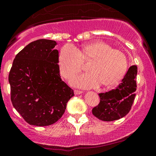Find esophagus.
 <instances>
[{"label": "esophagus", "mask_w": 156, "mask_h": 156, "mask_svg": "<svg viewBox=\"0 0 156 156\" xmlns=\"http://www.w3.org/2000/svg\"><path fill=\"white\" fill-rule=\"evenodd\" d=\"M74 94L76 95H78V94H83V91H78V90H75L74 91Z\"/></svg>", "instance_id": "34e87169"}]
</instances>
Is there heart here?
<instances>
[{
    "mask_svg": "<svg viewBox=\"0 0 156 156\" xmlns=\"http://www.w3.org/2000/svg\"><path fill=\"white\" fill-rule=\"evenodd\" d=\"M90 60L87 68L90 73L75 76L70 82L72 85L83 88L112 86L123 79L128 66L124 53L103 41L85 44L81 48L68 44L58 56L60 73L65 79L71 78L83 69V61Z\"/></svg>",
    "mask_w": 156,
    "mask_h": 156,
    "instance_id": "obj_1",
    "label": "heart"
}]
</instances>
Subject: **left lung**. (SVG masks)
<instances>
[{"label":"left lung","mask_w":156,"mask_h":156,"mask_svg":"<svg viewBox=\"0 0 156 156\" xmlns=\"http://www.w3.org/2000/svg\"><path fill=\"white\" fill-rule=\"evenodd\" d=\"M137 73V66L132 65L115 89L99 94L100 102L92 109V114L103 121H113L126 116L135 98Z\"/></svg>","instance_id":"obj_1"}]
</instances>
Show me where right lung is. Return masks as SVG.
Masks as SVG:
<instances>
[{
  "label": "right lung",
  "instance_id": "obj_1",
  "mask_svg": "<svg viewBox=\"0 0 156 156\" xmlns=\"http://www.w3.org/2000/svg\"><path fill=\"white\" fill-rule=\"evenodd\" d=\"M56 45L48 39L30 43L16 55L9 72L12 103L30 125L56 123L74 95L60 76Z\"/></svg>",
  "mask_w": 156,
  "mask_h": 156
}]
</instances>
